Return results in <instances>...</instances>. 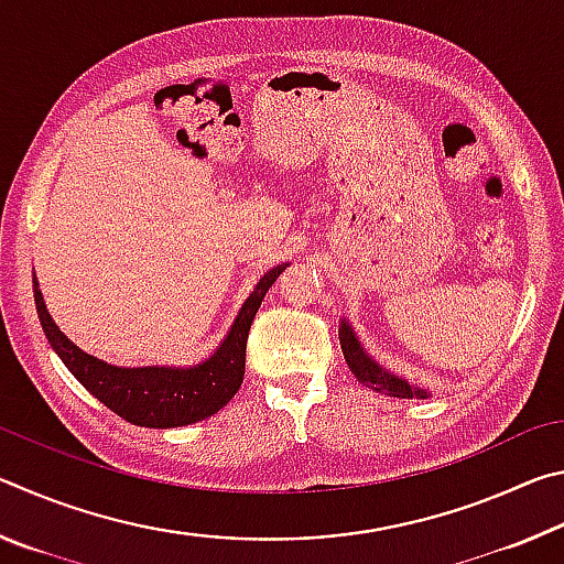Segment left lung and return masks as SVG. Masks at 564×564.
<instances>
[{"instance_id":"left-lung-1","label":"left lung","mask_w":564,"mask_h":564,"mask_svg":"<svg viewBox=\"0 0 564 564\" xmlns=\"http://www.w3.org/2000/svg\"><path fill=\"white\" fill-rule=\"evenodd\" d=\"M338 338H340V348H343V356H346L350 373L358 378V383H362L366 388H373L376 393H383L390 398H431V390L408 383L403 376L390 373V370L380 366L378 360L370 358L368 350L362 348L356 330H352V326L346 318L340 321Z\"/></svg>"}]
</instances>
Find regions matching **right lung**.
Masks as SVG:
<instances>
[{
	"label": "right lung",
	"mask_w": 564,
	"mask_h": 564,
	"mask_svg": "<svg viewBox=\"0 0 564 564\" xmlns=\"http://www.w3.org/2000/svg\"><path fill=\"white\" fill-rule=\"evenodd\" d=\"M289 263L273 265L261 275L251 295L243 301L226 338L218 343L212 356L194 366H111L94 358L64 336L46 311L40 281L34 275V303L40 313L44 336L50 338L56 356L62 358L72 376L113 410L119 417L141 427H181L198 423L218 413L243 383L246 340L256 311L263 295Z\"/></svg>",
	"instance_id": "right-lung-1"
}]
</instances>
